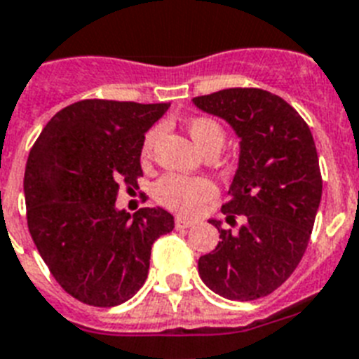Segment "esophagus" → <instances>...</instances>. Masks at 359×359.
<instances>
[{"mask_svg": "<svg viewBox=\"0 0 359 359\" xmlns=\"http://www.w3.org/2000/svg\"><path fill=\"white\" fill-rule=\"evenodd\" d=\"M195 221H191V219H186V217H177L175 219V226L177 228H189V226H194Z\"/></svg>", "mask_w": 359, "mask_h": 359, "instance_id": "34e87169", "label": "esophagus"}]
</instances>
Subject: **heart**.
Wrapping results in <instances>:
<instances>
[{
    "label": "heart",
    "mask_w": 359,
    "mask_h": 359,
    "mask_svg": "<svg viewBox=\"0 0 359 359\" xmlns=\"http://www.w3.org/2000/svg\"><path fill=\"white\" fill-rule=\"evenodd\" d=\"M189 137L194 138L195 146L204 155H215L224 146L226 131L221 122H217L212 116H194L188 123ZM158 128H151L144 135L142 146H140V158L142 162H149L155 151ZM155 201L161 206L168 208L171 212L195 213L198 208L208 203L217 195V186L206 177H186L179 173H168L158 179L153 186Z\"/></svg>",
    "instance_id": "b5f03b06"
}]
</instances>
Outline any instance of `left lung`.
<instances>
[{"label": "left lung", "instance_id": "1", "mask_svg": "<svg viewBox=\"0 0 359 359\" xmlns=\"http://www.w3.org/2000/svg\"><path fill=\"white\" fill-rule=\"evenodd\" d=\"M198 109L221 116L241 138L239 168L222 204L219 245L198 259V276L215 294L254 301L287 281L309 246L321 201V171L310 128L281 96L231 87L194 98Z\"/></svg>", "mask_w": 359, "mask_h": 359}]
</instances>
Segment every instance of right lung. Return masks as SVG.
<instances>
[{
	"label": "right lung",
	"instance_id": "add662e5",
	"mask_svg": "<svg viewBox=\"0 0 359 359\" xmlns=\"http://www.w3.org/2000/svg\"><path fill=\"white\" fill-rule=\"evenodd\" d=\"M170 104L80 100L47 122L27 158V224L63 290L116 306L140 290L151 246L173 230L162 208L133 217L114 208L120 186L138 188L144 135Z\"/></svg>",
	"mask_w": 359,
	"mask_h": 359
}]
</instances>
